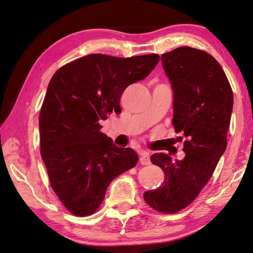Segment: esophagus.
I'll return each mask as SVG.
<instances>
[{
	"label": "esophagus",
	"mask_w": 253,
	"mask_h": 253,
	"mask_svg": "<svg viewBox=\"0 0 253 253\" xmlns=\"http://www.w3.org/2000/svg\"><path fill=\"white\" fill-rule=\"evenodd\" d=\"M140 163L142 165H149V164H151L149 153H147V152H141L140 153Z\"/></svg>",
	"instance_id": "34e87169"
}]
</instances>
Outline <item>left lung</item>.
<instances>
[{"label":"left lung","instance_id":"obj_1","mask_svg":"<svg viewBox=\"0 0 253 253\" xmlns=\"http://www.w3.org/2000/svg\"><path fill=\"white\" fill-rule=\"evenodd\" d=\"M173 90L172 125L185 137L181 161L157 153L151 162L161 167V187L144 193L152 209L172 214L187 208L212 177L227 147L234 96L219 63L205 51L180 47L162 55Z\"/></svg>","mask_w":253,"mask_h":253}]
</instances>
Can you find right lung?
<instances>
[{
    "label": "right lung",
    "mask_w": 253,
    "mask_h": 253,
    "mask_svg": "<svg viewBox=\"0 0 253 253\" xmlns=\"http://www.w3.org/2000/svg\"><path fill=\"white\" fill-rule=\"evenodd\" d=\"M158 61V54H89L51 79L39 116L40 153L51 187L72 214L95 213L112 180L137 164V154L115 145L99 121L120 110L122 92Z\"/></svg>",
    "instance_id": "add662e5"
}]
</instances>
